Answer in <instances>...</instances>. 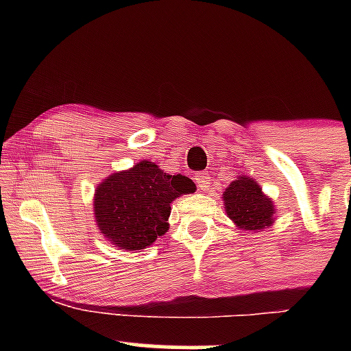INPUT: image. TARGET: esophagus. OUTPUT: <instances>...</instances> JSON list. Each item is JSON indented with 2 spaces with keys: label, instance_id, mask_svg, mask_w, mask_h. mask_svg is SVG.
I'll return each mask as SVG.
<instances>
[{
  "label": "esophagus",
  "instance_id": "obj_1",
  "mask_svg": "<svg viewBox=\"0 0 351 351\" xmlns=\"http://www.w3.org/2000/svg\"><path fill=\"white\" fill-rule=\"evenodd\" d=\"M195 183H196V186L204 191V189L209 188V183H211V176H209L206 171H198L195 175Z\"/></svg>",
  "mask_w": 351,
  "mask_h": 351
}]
</instances>
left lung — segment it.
<instances>
[{
    "mask_svg": "<svg viewBox=\"0 0 351 351\" xmlns=\"http://www.w3.org/2000/svg\"><path fill=\"white\" fill-rule=\"evenodd\" d=\"M228 216L239 228L247 231L264 229L272 224V201L263 195V189L252 178L239 176L229 184L223 195Z\"/></svg>",
    "mask_w": 351,
    "mask_h": 351,
    "instance_id": "1",
    "label": "left lung"
}]
</instances>
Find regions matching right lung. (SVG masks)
<instances>
[{"mask_svg":"<svg viewBox=\"0 0 351 351\" xmlns=\"http://www.w3.org/2000/svg\"><path fill=\"white\" fill-rule=\"evenodd\" d=\"M193 191L195 184L186 176L167 175L155 163L140 162L99 184L95 221L120 249L138 251L168 231L173 199Z\"/></svg>","mask_w":351,"mask_h":351,"instance_id":"obj_1","label":"right lung"}]
</instances>
